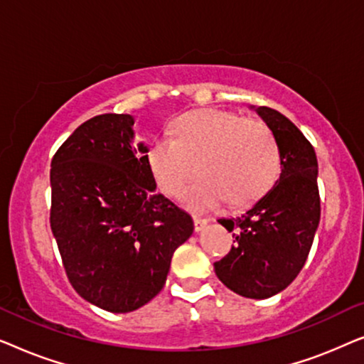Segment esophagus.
<instances>
[{"instance_id":"1","label":"esophagus","mask_w":364,"mask_h":364,"mask_svg":"<svg viewBox=\"0 0 364 364\" xmlns=\"http://www.w3.org/2000/svg\"><path fill=\"white\" fill-rule=\"evenodd\" d=\"M210 222L208 218H198V217H193V230L196 232H200L203 228L207 227V223Z\"/></svg>"}]
</instances>
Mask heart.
Here are the masks:
<instances>
[{"mask_svg": "<svg viewBox=\"0 0 364 364\" xmlns=\"http://www.w3.org/2000/svg\"><path fill=\"white\" fill-rule=\"evenodd\" d=\"M146 162L157 188L168 197L182 192L196 164L200 177L187 187L183 202L193 210H208L223 200L232 207L258 200L277 181L280 151L265 124L200 109L172 122V139H154Z\"/></svg>", "mask_w": 364, "mask_h": 364, "instance_id": "heart-1", "label": "heart"}]
</instances>
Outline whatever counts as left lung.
Masks as SVG:
<instances>
[{
  "label": "left lung",
  "mask_w": 364,
  "mask_h": 364,
  "mask_svg": "<svg viewBox=\"0 0 364 364\" xmlns=\"http://www.w3.org/2000/svg\"><path fill=\"white\" fill-rule=\"evenodd\" d=\"M275 137L280 177L265 196L237 217L218 218L235 240L213 263L223 285L253 300L285 290L305 265L320 223L315 149L290 119L275 109L252 106Z\"/></svg>",
  "instance_id": "obj_1"
}]
</instances>
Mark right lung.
Returning <instances> with one entry per match:
<instances>
[{"instance_id":"1","label":"right lung","mask_w":364,"mask_h":364,"mask_svg":"<svg viewBox=\"0 0 364 364\" xmlns=\"http://www.w3.org/2000/svg\"><path fill=\"white\" fill-rule=\"evenodd\" d=\"M132 126L131 114L89 119L51 161V230L68 278L111 313L151 301L193 232L191 215L156 193Z\"/></svg>"}]
</instances>
